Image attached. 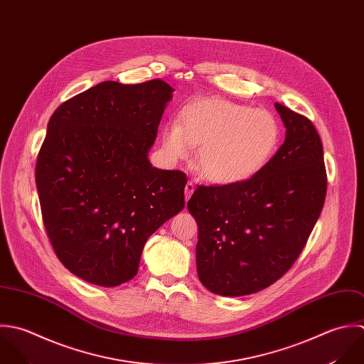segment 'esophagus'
<instances>
[{
    "label": "esophagus",
    "instance_id": "34e87169",
    "mask_svg": "<svg viewBox=\"0 0 364 364\" xmlns=\"http://www.w3.org/2000/svg\"><path fill=\"white\" fill-rule=\"evenodd\" d=\"M193 192H195V183L192 181H189L186 183V186H185V198H186V200H189V198L192 196Z\"/></svg>",
    "mask_w": 364,
    "mask_h": 364
}]
</instances>
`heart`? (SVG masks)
Returning <instances> with one entry per match:
<instances>
[{"mask_svg": "<svg viewBox=\"0 0 364 364\" xmlns=\"http://www.w3.org/2000/svg\"><path fill=\"white\" fill-rule=\"evenodd\" d=\"M281 138L274 113L222 99H205L188 105L179 124L162 129V148L168 158L186 159L199 146L196 164L200 175L213 183H239L271 159Z\"/></svg>", "mask_w": 364, "mask_h": 364, "instance_id": "heart-1", "label": "heart"}]
</instances>
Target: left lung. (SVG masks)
I'll use <instances>...</instances> for the list:
<instances>
[{
    "label": "left lung",
    "mask_w": 364,
    "mask_h": 364,
    "mask_svg": "<svg viewBox=\"0 0 364 364\" xmlns=\"http://www.w3.org/2000/svg\"><path fill=\"white\" fill-rule=\"evenodd\" d=\"M285 141L254 176L199 185L188 202L198 223L196 267L213 294L242 296L278 281L294 265L323 209L328 176L312 122L275 103Z\"/></svg>",
    "instance_id": "left-lung-1"
}]
</instances>
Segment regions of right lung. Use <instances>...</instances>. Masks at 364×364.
<instances>
[{
	"instance_id": "right-lung-1",
	"label": "right lung",
	"mask_w": 364,
	"mask_h": 364,
	"mask_svg": "<svg viewBox=\"0 0 364 364\" xmlns=\"http://www.w3.org/2000/svg\"><path fill=\"white\" fill-rule=\"evenodd\" d=\"M173 89L161 79L103 82L48 122L35 182L59 261L100 287L132 279L144 244L185 208L186 175L148 161Z\"/></svg>"
}]
</instances>
